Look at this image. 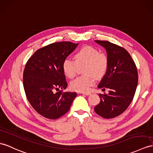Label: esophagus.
Returning a JSON list of instances; mask_svg holds the SVG:
<instances>
[{
	"mask_svg": "<svg viewBox=\"0 0 153 153\" xmlns=\"http://www.w3.org/2000/svg\"><path fill=\"white\" fill-rule=\"evenodd\" d=\"M82 94L84 95H89L91 94V93L90 92H82Z\"/></svg>",
	"mask_w": 153,
	"mask_h": 153,
	"instance_id": "34e87169",
	"label": "esophagus"
}]
</instances>
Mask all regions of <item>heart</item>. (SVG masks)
Here are the masks:
<instances>
[{
	"mask_svg": "<svg viewBox=\"0 0 153 153\" xmlns=\"http://www.w3.org/2000/svg\"><path fill=\"white\" fill-rule=\"evenodd\" d=\"M74 59H64L62 64L64 73L69 79H73L76 76L79 66L84 65L82 72L85 75L72 81L71 88L75 91H88L91 85L95 84V76L99 79L106 73L108 66V56L94 47L85 46L76 52Z\"/></svg>",
	"mask_w": 153,
	"mask_h": 153,
	"instance_id": "b5f03b06",
	"label": "heart"
}]
</instances>
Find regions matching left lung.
Listing matches in <instances>:
<instances>
[{"instance_id":"obj_1","label":"left lung","mask_w":153,"mask_h":153,"mask_svg":"<svg viewBox=\"0 0 153 153\" xmlns=\"http://www.w3.org/2000/svg\"><path fill=\"white\" fill-rule=\"evenodd\" d=\"M105 47L108 66L99 88L109 89L108 94H99L100 101L95 107L97 114L105 119L118 116L126 110L134 96L138 74L136 65L128 52L108 41L95 40Z\"/></svg>"}]
</instances>
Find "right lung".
<instances>
[{
	"mask_svg": "<svg viewBox=\"0 0 153 153\" xmlns=\"http://www.w3.org/2000/svg\"><path fill=\"white\" fill-rule=\"evenodd\" d=\"M78 45L70 42L49 44L36 51L25 65L23 86L27 98L37 112L49 120L65 114L76 97L75 92L63 91L68 83L62 64Z\"/></svg>",
	"mask_w": 153,
	"mask_h": 153,
	"instance_id": "add662e5",
	"label": "right lung"
}]
</instances>
